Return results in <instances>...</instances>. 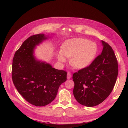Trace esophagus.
Instances as JSON below:
<instances>
[{
	"label": "esophagus",
	"mask_w": 128,
	"mask_h": 128,
	"mask_svg": "<svg viewBox=\"0 0 128 128\" xmlns=\"http://www.w3.org/2000/svg\"><path fill=\"white\" fill-rule=\"evenodd\" d=\"M72 77V74L70 72H68V74H67V78L68 79H70Z\"/></svg>",
	"instance_id": "obj_1"
}]
</instances>
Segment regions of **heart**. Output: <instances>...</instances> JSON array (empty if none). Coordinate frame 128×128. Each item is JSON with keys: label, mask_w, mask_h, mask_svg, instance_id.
Wrapping results in <instances>:
<instances>
[{"label": "heart", "mask_w": 128, "mask_h": 128, "mask_svg": "<svg viewBox=\"0 0 128 128\" xmlns=\"http://www.w3.org/2000/svg\"><path fill=\"white\" fill-rule=\"evenodd\" d=\"M98 51L97 45L85 38H74L66 41L61 50L57 53L58 61L62 63L70 58V64L77 69L88 66L94 59Z\"/></svg>", "instance_id": "obj_1"}]
</instances>
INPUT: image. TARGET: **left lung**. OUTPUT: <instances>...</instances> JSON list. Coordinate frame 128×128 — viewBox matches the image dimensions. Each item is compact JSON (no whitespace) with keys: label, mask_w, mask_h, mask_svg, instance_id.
<instances>
[{"label":"left lung","mask_w":128,"mask_h":128,"mask_svg":"<svg viewBox=\"0 0 128 128\" xmlns=\"http://www.w3.org/2000/svg\"><path fill=\"white\" fill-rule=\"evenodd\" d=\"M103 51L90 65L74 73L73 94L77 101L87 107L96 106L108 97L118 74L117 60L111 46L104 41Z\"/></svg>","instance_id":"8db88e82"}]
</instances>
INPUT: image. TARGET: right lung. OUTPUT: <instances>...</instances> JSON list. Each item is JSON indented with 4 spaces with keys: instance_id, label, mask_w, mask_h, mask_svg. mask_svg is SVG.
Masks as SVG:
<instances>
[{
    "instance_id": "right-lung-1",
    "label": "right lung",
    "mask_w": 128,
    "mask_h": 128,
    "mask_svg": "<svg viewBox=\"0 0 128 128\" xmlns=\"http://www.w3.org/2000/svg\"><path fill=\"white\" fill-rule=\"evenodd\" d=\"M43 34L26 39L16 52L12 60V79L18 93L32 105L44 106L54 100L67 72L40 62L33 55L36 45L47 39Z\"/></svg>"
}]
</instances>
